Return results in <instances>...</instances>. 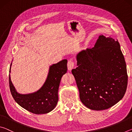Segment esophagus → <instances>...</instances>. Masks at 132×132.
Listing matches in <instances>:
<instances>
[{
    "mask_svg": "<svg viewBox=\"0 0 132 132\" xmlns=\"http://www.w3.org/2000/svg\"><path fill=\"white\" fill-rule=\"evenodd\" d=\"M74 66L75 64L73 63V62L72 61H69L68 62V69L69 71H71L72 69L74 68Z\"/></svg>",
    "mask_w": 132,
    "mask_h": 132,
    "instance_id": "obj_1",
    "label": "esophagus"
}]
</instances>
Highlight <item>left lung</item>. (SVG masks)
<instances>
[{
    "instance_id": "1",
    "label": "left lung",
    "mask_w": 132,
    "mask_h": 132,
    "mask_svg": "<svg viewBox=\"0 0 132 132\" xmlns=\"http://www.w3.org/2000/svg\"><path fill=\"white\" fill-rule=\"evenodd\" d=\"M77 68L71 70L87 108L101 111L123 97L128 85L126 64L118 41L100 35L94 47L76 55Z\"/></svg>"
}]
</instances>
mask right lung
Masks as SVG:
<instances>
[{
  "label": "right lung",
  "instance_id": "right-lung-1",
  "mask_svg": "<svg viewBox=\"0 0 132 132\" xmlns=\"http://www.w3.org/2000/svg\"><path fill=\"white\" fill-rule=\"evenodd\" d=\"M67 63L68 61L64 59L51 65L43 86L35 92L26 94L17 92L11 81L9 74L10 90L15 101L22 108L35 114H45L52 111L57 103L58 90L62 77L68 70Z\"/></svg>",
  "mask_w": 132,
  "mask_h": 132
}]
</instances>
